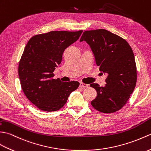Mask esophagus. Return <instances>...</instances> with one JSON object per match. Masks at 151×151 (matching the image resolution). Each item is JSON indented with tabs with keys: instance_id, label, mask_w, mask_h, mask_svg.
<instances>
[{
	"instance_id": "34e87169",
	"label": "esophagus",
	"mask_w": 151,
	"mask_h": 151,
	"mask_svg": "<svg viewBox=\"0 0 151 151\" xmlns=\"http://www.w3.org/2000/svg\"><path fill=\"white\" fill-rule=\"evenodd\" d=\"M79 86H80V87H81V88H87V87H88V85L85 84V83H80Z\"/></svg>"
}]
</instances>
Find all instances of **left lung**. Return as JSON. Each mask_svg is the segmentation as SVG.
<instances>
[{"mask_svg": "<svg viewBox=\"0 0 151 151\" xmlns=\"http://www.w3.org/2000/svg\"><path fill=\"white\" fill-rule=\"evenodd\" d=\"M82 41L90 46L99 71L107 75L105 86L97 83L90 85L97 92L92 106L103 113L118 111L136 86V66L131 47L125 39L104 29L84 32L80 39Z\"/></svg>", "mask_w": 151, "mask_h": 151, "instance_id": "8db88e82", "label": "left lung"}]
</instances>
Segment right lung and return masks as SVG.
Returning a JSON list of instances; mask_svg holds the SVG:
<instances>
[{
  "label": "right lung",
  "mask_w": 151,
  "mask_h": 151,
  "mask_svg": "<svg viewBox=\"0 0 151 151\" xmlns=\"http://www.w3.org/2000/svg\"><path fill=\"white\" fill-rule=\"evenodd\" d=\"M83 31H53L36 35L26 44L19 65V76L25 96L44 111L59 110L70 93L78 88V81L53 79V72L61 62L63 53L77 41Z\"/></svg>",
  "instance_id": "1"
}]
</instances>
